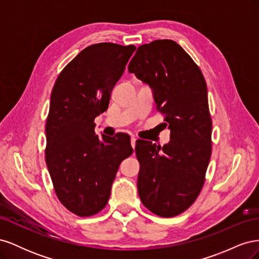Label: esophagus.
I'll use <instances>...</instances> for the list:
<instances>
[{"label":"esophagus","instance_id":"34e87169","mask_svg":"<svg viewBox=\"0 0 259 259\" xmlns=\"http://www.w3.org/2000/svg\"><path fill=\"white\" fill-rule=\"evenodd\" d=\"M136 140H137V138L135 136L131 137V145H132V147H133V149H134V150H135V147H136Z\"/></svg>","mask_w":259,"mask_h":259}]
</instances>
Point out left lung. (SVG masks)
I'll list each match as a JSON object with an SVG mask.
<instances>
[{
	"instance_id": "obj_1",
	"label": "left lung",
	"mask_w": 259,
	"mask_h": 259,
	"mask_svg": "<svg viewBox=\"0 0 259 259\" xmlns=\"http://www.w3.org/2000/svg\"><path fill=\"white\" fill-rule=\"evenodd\" d=\"M128 72L150 86L170 131L163 147L136 142L139 198L152 213L173 217L190 207L204 185L211 151L206 82L192 58L171 40L139 46Z\"/></svg>"
}]
</instances>
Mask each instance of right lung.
Wrapping results in <instances>:
<instances>
[{"label": "right lung", "mask_w": 259, "mask_h": 259, "mask_svg": "<svg viewBox=\"0 0 259 259\" xmlns=\"http://www.w3.org/2000/svg\"><path fill=\"white\" fill-rule=\"evenodd\" d=\"M134 45L93 44L64 68L55 83L46 120L45 160L59 201L73 214H97L110 198L120 163L133 153L131 137L95 133L112 89Z\"/></svg>", "instance_id": "right-lung-1"}]
</instances>
